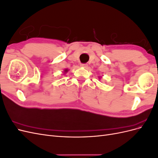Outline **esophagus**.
<instances>
[{
    "label": "esophagus",
    "mask_w": 158,
    "mask_h": 158,
    "mask_svg": "<svg viewBox=\"0 0 158 158\" xmlns=\"http://www.w3.org/2000/svg\"><path fill=\"white\" fill-rule=\"evenodd\" d=\"M80 66L81 67H82V68H87L88 67V64H80Z\"/></svg>",
    "instance_id": "obj_1"
}]
</instances>
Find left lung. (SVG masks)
<instances>
[{
	"label": "left lung",
	"mask_w": 158,
	"mask_h": 158,
	"mask_svg": "<svg viewBox=\"0 0 158 158\" xmlns=\"http://www.w3.org/2000/svg\"><path fill=\"white\" fill-rule=\"evenodd\" d=\"M99 80L101 79V77H100V76H99Z\"/></svg>",
	"instance_id": "1"
}]
</instances>
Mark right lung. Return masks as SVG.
<instances>
[{"instance_id": "obj_1", "label": "right lung", "mask_w": 158, "mask_h": 158, "mask_svg": "<svg viewBox=\"0 0 158 158\" xmlns=\"http://www.w3.org/2000/svg\"><path fill=\"white\" fill-rule=\"evenodd\" d=\"M69 72V69H64V72H63V73L64 74H66Z\"/></svg>"}]
</instances>
